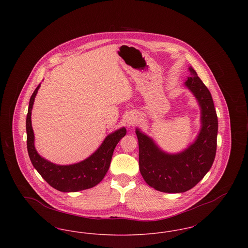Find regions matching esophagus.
Listing matches in <instances>:
<instances>
[{"label": "esophagus", "mask_w": 248, "mask_h": 248, "mask_svg": "<svg viewBox=\"0 0 248 248\" xmlns=\"http://www.w3.org/2000/svg\"><path fill=\"white\" fill-rule=\"evenodd\" d=\"M137 122H138V120H137V117L135 115H129L127 117V120H126V124H127L128 126L135 125L137 124Z\"/></svg>", "instance_id": "esophagus-1"}]
</instances>
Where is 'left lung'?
Here are the masks:
<instances>
[{"label": "left lung", "instance_id": "left-lung-1", "mask_svg": "<svg viewBox=\"0 0 248 248\" xmlns=\"http://www.w3.org/2000/svg\"><path fill=\"white\" fill-rule=\"evenodd\" d=\"M184 85L195 96L201 109V129L196 140L177 154L160 149L152 138L136 129L140 148V170L155 189L179 193L192 189L210 170L217 152V116L212 95L192 67Z\"/></svg>", "mask_w": 248, "mask_h": 248}]
</instances>
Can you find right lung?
<instances>
[{"label":"right lung","mask_w":248,"mask_h":248,"mask_svg":"<svg viewBox=\"0 0 248 248\" xmlns=\"http://www.w3.org/2000/svg\"><path fill=\"white\" fill-rule=\"evenodd\" d=\"M40 86L41 84L37 86L30 99L26 120L27 148L31 164L48 184L59 191L75 192L93 188L105 177L114 149L126 134L125 127L108 135L94 154L82 162L68 165L51 163L37 153L34 146V133L31 126V109Z\"/></svg>","instance_id":"1"}]
</instances>
